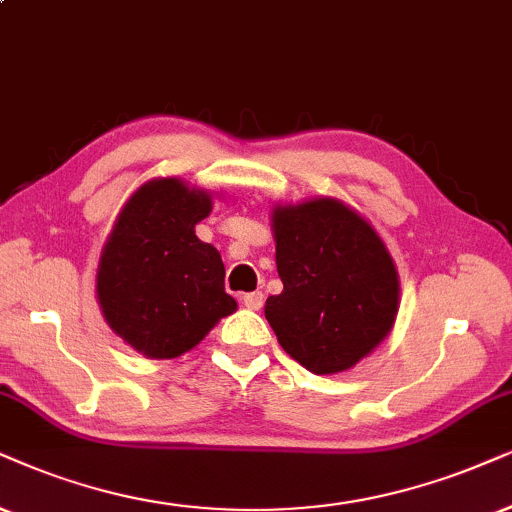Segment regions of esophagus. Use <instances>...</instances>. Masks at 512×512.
Segmentation results:
<instances>
[{"instance_id": "1", "label": "esophagus", "mask_w": 512, "mask_h": 512, "mask_svg": "<svg viewBox=\"0 0 512 512\" xmlns=\"http://www.w3.org/2000/svg\"><path fill=\"white\" fill-rule=\"evenodd\" d=\"M243 304L248 309H260L264 304V293L262 290H255V293H245L243 295Z\"/></svg>"}]
</instances>
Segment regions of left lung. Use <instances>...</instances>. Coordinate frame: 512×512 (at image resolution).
<instances>
[{
	"label": "left lung",
	"instance_id": "obj_1",
	"mask_svg": "<svg viewBox=\"0 0 512 512\" xmlns=\"http://www.w3.org/2000/svg\"><path fill=\"white\" fill-rule=\"evenodd\" d=\"M283 293L264 316L278 345L316 375L357 366L390 335L399 276L375 229L335 198L271 212Z\"/></svg>",
	"mask_w": 512,
	"mask_h": 512
}]
</instances>
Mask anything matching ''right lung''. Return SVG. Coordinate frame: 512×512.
<instances>
[{
	"label": "right lung",
	"instance_id": "add662e5",
	"mask_svg": "<svg viewBox=\"0 0 512 512\" xmlns=\"http://www.w3.org/2000/svg\"><path fill=\"white\" fill-rule=\"evenodd\" d=\"M212 196L177 177L151 179L120 210L103 245L96 297L108 326L148 359L189 352L236 312L224 262L196 236Z\"/></svg>",
	"mask_w": 512,
	"mask_h": 512
}]
</instances>
